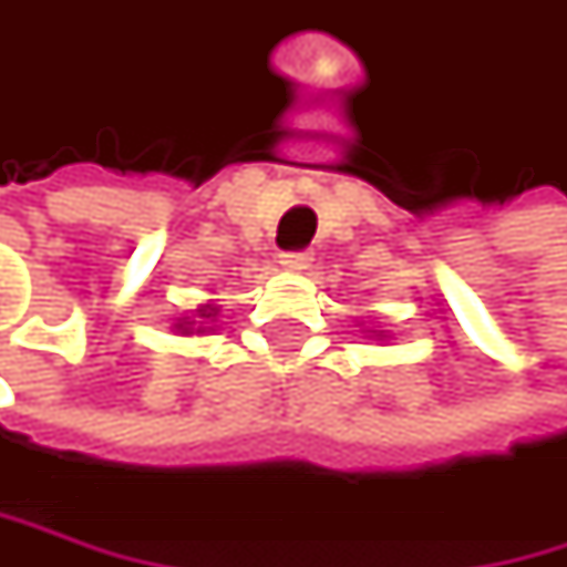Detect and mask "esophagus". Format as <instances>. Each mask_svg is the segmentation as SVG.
<instances>
[{"mask_svg":"<svg viewBox=\"0 0 567 567\" xmlns=\"http://www.w3.org/2000/svg\"><path fill=\"white\" fill-rule=\"evenodd\" d=\"M279 262H282V269H288V272H305L311 266V252H282Z\"/></svg>","mask_w":567,"mask_h":567,"instance_id":"obj_1","label":"esophagus"}]
</instances>
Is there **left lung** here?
Wrapping results in <instances>:
<instances>
[{"instance_id":"left-lung-1","label":"left lung","mask_w":567,"mask_h":567,"mask_svg":"<svg viewBox=\"0 0 567 567\" xmlns=\"http://www.w3.org/2000/svg\"><path fill=\"white\" fill-rule=\"evenodd\" d=\"M370 334L377 337V340H383V337H386V331H370Z\"/></svg>"}]
</instances>
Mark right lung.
Returning a JSON list of instances; mask_svg holds the SVG:
<instances>
[{"mask_svg": "<svg viewBox=\"0 0 567 567\" xmlns=\"http://www.w3.org/2000/svg\"><path fill=\"white\" fill-rule=\"evenodd\" d=\"M217 315H220V305L210 298V301H204V305H197V308H190V311H184L181 318H175V324H172V331H178V334H210L214 331V321H217Z\"/></svg>", "mask_w": 567, "mask_h": 567, "instance_id": "add662e5", "label": "right lung"}]
</instances>
